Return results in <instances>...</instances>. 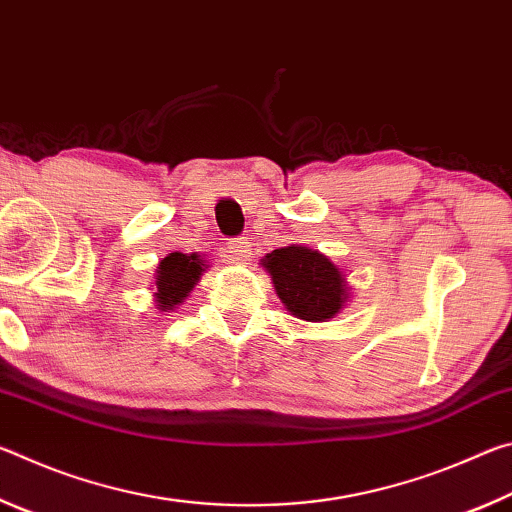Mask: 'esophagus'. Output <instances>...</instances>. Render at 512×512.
<instances>
[{
  "label": "esophagus",
  "instance_id": "1",
  "mask_svg": "<svg viewBox=\"0 0 512 512\" xmlns=\"http://www.w3.org/2000/svg\"><path fill=\"white\" fill-rule=\"evenodd\" d=\"M228 253L235 264H248L250 262V241L244 237L230 241Z\"/></svg>",
  "mask_w": 512,
  "mask_h": 512
}]
</instances>
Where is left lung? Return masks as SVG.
Returning <instances> with one entry per match:
<instances>
[{
  "label": "left lung",
  "mask_w": 512,
  "mask_h": 512,
  "mask_svg": "<svg viewBox=\"0 0 512 512\" xmlns=\"http://www.w3.org/2000/svg\"><path fill=\"white\" fill-rule=\"evenodd\" d=\"M277 298L291 316L327 323L350 302L348 277L320 250L291 244L262 257Z\"/></svg>",
  "instance_id": "1"
}]
</instances>
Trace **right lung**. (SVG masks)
Instances as JSON below:
<instances>
[{
    "mask_svg": "<svg viewBox=\"0 0 512 512\" xmlns=\"http://www.w3.org/2000/svg\"><path fill=\"white\" fill-rule=\"evenodd\" d=\"M207 268L210 264L198 253H169L160 259V264L155 266V282L151 284L155 309L173 311L183 305Z\"/></svg>",
    "mask_w": 512,
    "mask_h": 512,
    "instance_id": "add662e5",
    "label": "right lung"
}]
</instances>
